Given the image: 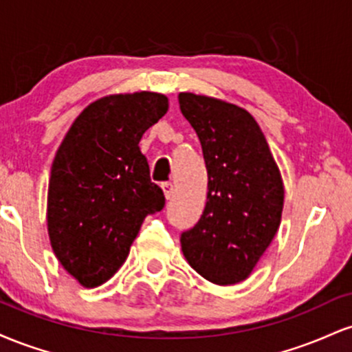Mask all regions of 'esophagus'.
Returning <instances> with one entry per match:
<instances>
[{
	"instance_id": "1",
	"label": "esophagus",
	"mask_w": 352,
	"mask_h": 352,
	"mask_svg": "<svg viewBox=\"0 0 352 352\" xmlns=\"http://www.w3.org/2000/svg\"><path fill=\"white\" fill-rule=\"evenodd\" d=\"M162 190H164V195L165 199H172L173 197V185L170 184V182H164L162 184Z\"/></svg>"
}]
</instances>
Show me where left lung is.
Segmentation results:
<instances>
[{"instance_id":"8db88e82","label":"left lung","mask_w":352,"mask_h":352,"mask_svg":"<svg viewBox=\"0 0 352 352\" xmlns=\"http://www.w3.org/2000/svg\"><path fill=\"white\" fill-rule=\"evenodd\" d=\"M180 111L199 135L208 172L204 215L180 243L205 280H246L281 223L285 187L254 117L227 100L180 92Z\"/></svg>"}]
</instances>
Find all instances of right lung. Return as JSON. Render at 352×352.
<instances>
[{"instance_id": "1", "label": "right lung", "mask_w": 352, "mask_h": 352, "mask_svg": "<svg viewBox=\"0 0 352 352\" xmlns=\"http://www.w3.org/2000/svg\"><path fill=\"white\" fill-rule=\"evenodd\" d=\"M167 111L159 92L106 96L80 112L56 152L47 233L59 263L84 288L111 280L144 218L164 208L139 142Z\"/></svg>"}]
</instances>
